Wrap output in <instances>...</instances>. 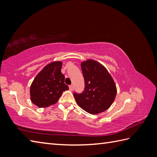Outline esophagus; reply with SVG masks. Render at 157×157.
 I'll list each match as a JSON object with an SVG mask.
<instances>
[{"instance_id": "obj_1", "label": "esophagus", "mask_w": 157, "mask_h": 157, "mask_svg": "<svg viewBox=\"0 0 157 157\" xmlns=\"http://www.w3.org/2000/svg\"><path fill=\"white\" fill-rule=\"evenodd\" d=\"M73 85H72V84H71V85H70V86H69V90H71V91H73Z\"/></svg>"}]
</instances>
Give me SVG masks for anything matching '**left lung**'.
I'll return each instance as SVG.
<instances>
[{
    "label": "left lung",
    "mask_w": 157,
    "mask_h": 157,
    "mask_svg": "<svg viewBox=\"0 0 157 157\" xmlns=\"http://www.w3.org/2000/svg\"><path fill=\"white\" fill-rule=\"evenodd\" d=\"M84 78V90L73 93L78 106L90 114L104 112L113 104L117 88L112 77L106 68L93 59L81 64Z\"/></svg>",
    "instance_id": "1"
}]
</instances>
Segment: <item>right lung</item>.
Masks as SVG:
<instances>
[{
	"mask_svg": "<svg viewBox=\"0 0 157 157\" xmlns=\"http://www.w3.org/2000/svg\"><path fill=\"white\" fill-rule=\"evenodd\" d=\"M61 68V62H51L37 75L30 87L33 104L40 108L47 107L56 104L62 92L69 90Z\"/></svg>",
	"mask_w": 157,
	"mask_h": 157,
	"instance_id": "obj_1",
	"label": "right lung"
}]
</instances>
